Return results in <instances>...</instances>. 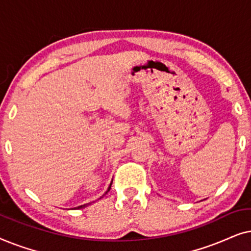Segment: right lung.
<instances>
[{"label":"right lung","instance_id":"right-lung-1","mask_svg":"<svg viewBox=\"0 0 251 251\" xmlns=\"http://www.w3.org/2000/svg\"><path fill=\"white\" fill-rule=\"evenodd\" d=\"M112 181H113V180H112ZM111 185H112V184H111ZM111 185H109V187H108L107 192H108L109 190H111ZM107 192H106V193H107ZM106 193H105V194H106ZM105 194H104V195H105ZM104 195H102V197H104ZM102 197H101V198H102ZM89 204H90V203H87V204H83V205H78V207H76V208H75V209H81V208H85V207H87V205H89Z\"/></svg>","mask_w":251,"mask_h":251}]
</instances>
